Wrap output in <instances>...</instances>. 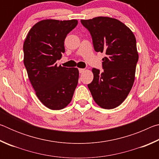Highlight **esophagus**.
Wrapping results in <instances>:
<instances>
[{"instance_id": "1", "label": "esophagus", "mask_w": 159, "mask_h": 159, "mask_svg": "<svg viewBox=\"0 0 159 159\" xmlns=\"http://www.w3.org/2000/svg\"><path fill=\"white\" fill-rule=\"evenodd\" d=\"M84 71H85V69H79V72L80 74L83 73Z\"/></svg>"}]
</instances>
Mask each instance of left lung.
Returning a JSON list of instances; mask_svg holds the SVG:
<instances>
[{
    "mask_svg": "<svg viewBox=\"0 0 159 159\" xmlns=\"http://www.w3.org/2000/svg\"><path fill=\"white\" fill-rule=\"evenodd\" d=\"M80 22L92 36L96 52H105L104 71L93 68L88 84L94 101L105 109L121 104L133 87L138 61L136 39L130 28L117 19L97 17Z\"/></svg>",
    "mask_w": 159,
    "mask_h": 159,
    "instance_id": "left-lung-1",
    "label": "left lung"
}]
</instances>
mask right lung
<instances>
[{"label":"right lung","mask_w":159,"mask_h":159,"mask_svg":"<svg viewBox=\"0 0 159 159\" xmlns=\"http://www.w3.org/2000/svg\"><path fill=\"white\" fill-rule=\"evenodd\" d=\"M78 20H43L32 26L23 45L24 64L38 98L52 110L71 102L79 77V69L57 66L65 52L64 40Z\"/></svg>","instance_id":"1"}]
</instances>
